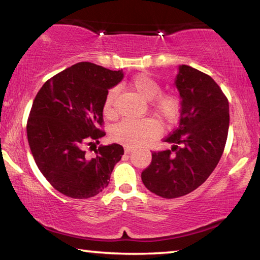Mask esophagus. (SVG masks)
I'll use <instances>...</instances> for the list:
<instances>
[{
  "instance_id": "obj_1",
  "label": "esophagus",
  "mask_w": 260,
  "mask_h": 260,
  "mask_svg": "<svg viewBox=\"0 0 260 260\" xmlns=\"http://www.w3.org/2000/svg\"><path fill=\"white\" fill-rule=\"evenodd\" d=\"M132 151H133V148H132V147H125V152L126 153H129V152H132Z\"/></svg>"
}]
</instances>
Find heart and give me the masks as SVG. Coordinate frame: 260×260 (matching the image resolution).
I'll return each instance as SVG.
<instances>
[{"mask_svg": "<svg viewBox=\"0 0 260 260\" xmlns=\"http://www.w3.org/2000/svg\"><path fill=\"white\" fill-rule=\"evenodd\" d=\"M131 89L141 99L152 101V111L162 124H173L178 119L181 102L177 95L160 94V86L156 80L147 74H139L134 77L129 82ZM116 98V90H110L104 100L103 111L107 116L113 113V101ZM159 133V127L152 119H124L114 125L111 129V138L125 144L127 147H140L152 139H155Z\"/></svg>", "mask_w": 260, "mask_h": 260, "instance_id": "obj_1", "label": "heart"}]
</instances>
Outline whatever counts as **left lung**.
Here are the masks:
<instances>
[{
    "label": "left lung",
    "instance_id": "obj_1",
    "mask_svg": "<svg viewBox=\"0 0 260 260\" xmlns=\"http://www.w3.org/2000/svg\"><path fill=\"white\" fill-rule=\"evenodd\" d=\"M178 70L179 126L164 140L172 148L153 151L141 174L144 186L164 199L187 195L205 182L222 156L230 128L228 100L217 82L188 65Z\"/></svg>",
    "mask_w": 260,
    "mask_h": 260
}]
</instances>
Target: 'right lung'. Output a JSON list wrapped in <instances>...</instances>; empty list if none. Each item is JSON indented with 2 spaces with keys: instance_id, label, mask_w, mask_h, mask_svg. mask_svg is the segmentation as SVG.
I'll use <instances>...</instances> for the list:
<instances>
[{
  "instance_id": "1",
  "label": "right lung",
  "mask_w": 260,
  "mask_h": 260,
  "mask_svg": "<svg viewBox=\"0 0 260 260\" xmlns=\"http://www.w3.org/2000/svg\"><path fill=\"white\" fill-rule=\"evenodd\" d=\"M122 78V70L81 61L49 79L35 96L26 127L30 152L43 177L65 196L83 200L102 192L124 155L117 143L100 146L94 157L85 150L105 135L99 128L104 100Z\"/></svg>"
}]
</instances>
